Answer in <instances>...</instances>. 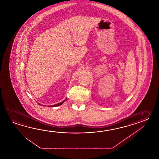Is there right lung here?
Returning <instances> with one entry per match:
<instances>
[{
    "label": "right lung",
    "mask_w": 159,
    "mask_h": 159,
    "mask_svg": "<svg viewBox=\"0 0 159 159\" xmlns=\"http://www.w3.org/2000/svg\"><path fill=\"white\" fill-rule=\"evenodd\" d=\"M66 99L67 98H66L65 99L64 101H63L62 102H60V103H57V104H56V105H51V106H50V107H56V106H60V105H61L66 100ZM39 105H40V103H39Z\"/></svg>",
    "instance_id": "add662e5"
}]
</instances>
